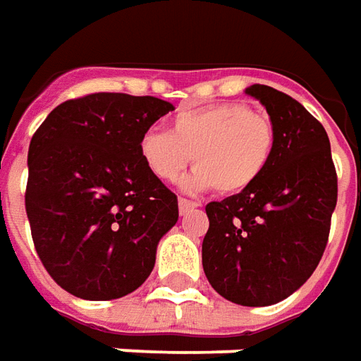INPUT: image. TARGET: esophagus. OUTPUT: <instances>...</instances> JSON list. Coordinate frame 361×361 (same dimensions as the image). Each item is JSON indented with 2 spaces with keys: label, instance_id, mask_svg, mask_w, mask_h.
Listing matches in <instances>:
<instances>
[{
  "label": "esophagus",
  "instance_id": "obj_1",
  "mask_svg": "<svg viewBox=\"0 0 361 361\" xmlns=\"http://www.w3.org/2000/svg\"><path fill=\"white\" fill-rule=\"evenodd\" d=\"M178 205H180L181 215H188L189 211L197 209L199 203H197V201H189V199H185V197H180V199H178Z\"/></svg>",
  "mask_w": 361,
  "mask_h": 361
}]
</instances>
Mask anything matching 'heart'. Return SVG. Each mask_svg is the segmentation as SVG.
<instances>
[{
	"instance_id": "1",
	"label": "heart",
	"mask_w": 361,
	"mask_h": 361,
	"mask_svg": "<svg viewBox=\"0 0 361 361\" xmlns=\"http://www.w3.org/2000/svg\"><path fill=\"white\" fill-rule=\"evenodd\" d=\"M276 127L269 117L238 102L209 103L176 113L170 133L150 127L138 138V154L160 181H176L193 154L197 166L185 188H215L236 195L268 170L276 152Z\"/></svg>"
}]
</instances>
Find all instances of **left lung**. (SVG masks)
<instances>
[{
    "instance_id": "1",
    "label": "left lung",
    "mask_w": 361,
    "mask_h": 361,
    "mask_svg": "<svg viewBox=\"0 0 361 361\" xmlns=\"http://www.w3.org/2000/svg\"><path fill=\"white\" fill-rule=\"evenodd\" d=\"M276 127V152L252 188L205 207L203 269L211 287L244 307L283 301L312 276L330 233L338 178L326 130L269 85L246 90Z\"/></svg>"
}]
</instances>
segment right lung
<instances>
[{
  "label": "right lung",
  "instance_id": "right-lung-1",
  "mask_svg": "<svg viewBox=\"0 0 361 361\" xmlns=\"http://www.w3.org/2000/svg\"><path fill=\"white\" fill-rule=\"evenodd\" d=\"M170 111L150 95L90 93L60 103L32 135L25 209L42 266L68 293L109 301L150 276L180 213L138 138Z\"/></svg>",
  "mask_w": 361,
  "mask_h": 361
}]
</instances>
